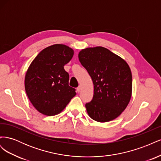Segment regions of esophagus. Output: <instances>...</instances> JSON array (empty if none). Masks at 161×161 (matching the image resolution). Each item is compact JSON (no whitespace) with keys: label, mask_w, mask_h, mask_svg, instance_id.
Here are the masks:
<instances>
[{"label":"esophagus","mask_w":161,"mask_h":161,"mask_svg":"<svg viewBox=\"0 0 161 161\" xmlns=\"http://www.w3.org/2000/svg\"><path fill=\"white\" fill-rule=\"evenodd\" d=\"M80 90H81V86H79L76 88V91H77L78 92H79L80 91Z\"/></svg>","instance_id":"obj_1"}]
</instances>
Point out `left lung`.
Masks as SVG:
<instances>
[{
  "label": "left lung",
  "mask_w": 161,
  "mask_h": 161,
  "mask_svg": "<svg viewBox=\"0 0 161 161\" xmlns=\"http://www.w3.org/2000/svg\"><path fill=\"white\" fill-rule=\"evenodd\" d=\"M79 58L94 85L92 99L85 105L90 118L99 122L117 118L131 96L132 76L127 62L101 46L82 50Z\"/></svg>",
  "instance_id": "obj_1"
}]
</instances>
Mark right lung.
<instances>
[{
	"mask_svg": "<svg viewBox=\"0 0 161 161\" xmlns=\"http://www.w3.org/2000/svg\"><path fill=\"white\" fill-rule=\"evenodd\" d=\"M74 55L66 45L54 44L42 50L29 66L25 89L31 103L47 116L60 114L76 95L69 85V75L64 69Z\"/></svg>",
	"mask_w": 161,
	"mask_h": 161,
	"instance_id": "1",
	"label": "right lung"
}]
</instances>
